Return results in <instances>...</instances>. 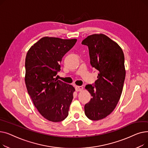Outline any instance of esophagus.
Listing matches in <instances>:
<instances>
[{
	"instance_id": "1",
	"label": "esophagus",
	"mask_w": 148,
	"mask_h": 148,
	"mask_svg": "<svg viewBox=\"0 0 148 148\" xmlns=\"http://www.w3.org/2000/svg\"><path fill=\"white\" fill-rule=\"evenodd\" d=\"M75 89L76 91L79 92V91H81V90H82L83 89V86H76L75 87Z\"/></svg>"
}]
</instances>
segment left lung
Segmentation results:
<instances>
[{"label": "left lung", "mask_w": 148, "mask_h": 148, "mask_svg": "<svg viewBox=\"0 0 148 148\" xmlns=\"http://www.w3.org/2000/svg\"><path fill=\"white\" fill-rule=\"evenodd\" d=\"M89 49L90 62L97 70V80L85 87L91 94L84 113L92 121L109 115L118 103L125 78V58L119 45L104 34L88 36L82 41Z\"/></svg>", "instance_id": "left-lung-1"}]
</instances>
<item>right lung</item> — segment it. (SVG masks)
Returning a JSON list of instances; mask_svg holds the SVG:
<instances>
[{"instance_id": "add662e5", "label": "right lung", "mask_w": 148, "mask_h": 148, "mask_svg": "<svg viewBox=\"0 0 148 148\" xmlns=\"http://www.w3.org/2000/svg\"><path fill=\"white\" fill-rule=\"evenodd\" d=\"M76 39L44 37L31 47L25 60V83L28 94L44 118L58 122L68 115L74 88L58 80L60 62Z\"/></svg>"}]
</instances>
